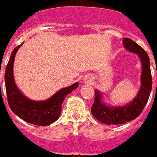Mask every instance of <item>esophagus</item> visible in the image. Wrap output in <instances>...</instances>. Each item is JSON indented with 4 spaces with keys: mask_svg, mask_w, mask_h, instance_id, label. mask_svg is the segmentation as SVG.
I'll return each mask as SVG.
<instances>
[{
    "mask_svg": "<svg viewBox=\"0 0 157 157\" xmlns=\"http://www.w3.org/2000/svg\"><path fill=\"white\" fill-rule=\"evenodd\" d=\"M89 82H90V81H88V83H89Z\"/></svg>",
    "mask_w": 157,
    "mask_h": 157,
    "instance_id": "34e87169",
    "label": "esophagus"
}]
</instances>
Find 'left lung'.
<instances>
[{
	"label": "left lung",
	"mask_w": 157,
	"mask_h": 157,
	"mask_svg": "<svg viewBox=\"0 0 157 157\" xmlns=\"http://www.w3.org/2000/svg\"><path fill=\"white\" fill-rule=\"evenodd\" d=\"M123 44L126 49L137 54L142 62L141 87L136 98L127 106L119 107H109L101 102V94L98 90L95 91V98L91 112L97 121L108 125H117L124 124L136 119L142 113L149 100L152 90V75L150 63L148 54L144 49L130 38H124Z\"/></svg>",
	"instance_id": "left-lung-1"
}]
</instances>
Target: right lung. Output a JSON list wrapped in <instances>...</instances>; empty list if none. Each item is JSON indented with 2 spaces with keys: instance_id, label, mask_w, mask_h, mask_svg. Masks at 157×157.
<instances>
[{
  "instance_id": "right-lung-1",
  "label": "right lung",
  "mask_w": 157,
  "mask_h": 157,
  "mask_svg": "<svg viewBox=\"0 0 157 157\" xmlns=\"http://www.w3.org/2000/svg\"><path fill=\"white\" fill-rule=\"evenodd\" d=\"M21 45L22 44L12 51L6 67L4 80L9 106L17 117L26 122L37 126H48L58 119L65 97L73 90L78 87V83L60 90L53 97L44 101L29 100L18 90L13 79V65L15 54Z\"/></svg>"
}]
</instances>
